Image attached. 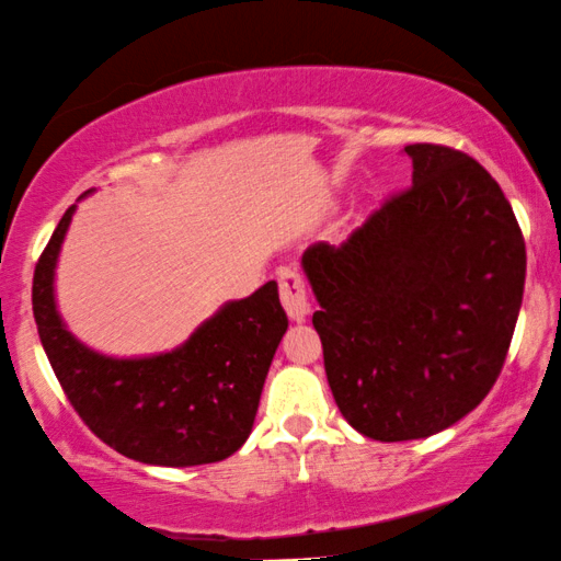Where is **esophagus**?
<instances>
[{"instance_id": "esophagus-1", "label": "esophagus", "mask_w": 561, "mask_h": 561, "mask_svg": "<svg viewBox=\"0 0 561 561\" xmlns=\"http://www.w3.org/2000/svg\"><path fill=\"white\" fill-rule=\"evenodd\" d=\"M279 297L282 305H285L287 316L293 321H305V316L310 313V295H308V285H305L302 274L293 266H285L279 272Z\"/></svg>"}]
</instances>
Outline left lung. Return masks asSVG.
I'll return each instance as SVG.
<instances>
[{"label": "left lung", "mask_w": 561, "mask_h": 561, "mask_svg": "<svg viewBox=\"0 0 561 561\" xmlns=\"http://www.w3.org/2000/svg\"><path fill=\"white\" fill-rule=\"evenodd\" d=\"M411 186L302 268L339 411L380 443L463 420L505 365L526 243L500 183L469 154L409 145Z\"/></svg>", "instance_id": "left-lung-1"}]
</instances>
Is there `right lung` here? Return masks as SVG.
Wrapping results in <instances>:
<instances>
[{
	"instance_id": "obj_1",
	"label": "right lung",
	"mask_w": 561,
	"mask_h": 561,
	"mask_svg": "<svg viewBox=\"0 0 561 561\" xmlns=\"http://www.w3.org/2000/svg\"><path fill=\"white\" fill-rule=\"evenodd\" d=\"M75 209L64 211L33 274L41 344L75 411L105 445L139 463L186 469L232 456L251 435L287 331L276 282L225 302L173 352L105 357L75 339L56 310L54 272Z\"/></svg>"
}]
</instances>
